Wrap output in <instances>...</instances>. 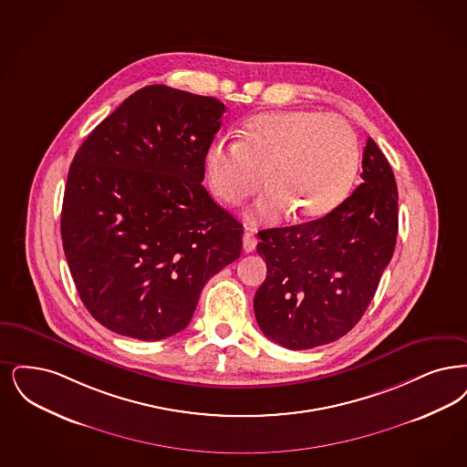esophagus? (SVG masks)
I'll list each match as a JSON object with an SVG mask.
<instances>
[{
    "instance_id": "esophagus-1",
    "label": "esophagus",
    "mask_w": 467,
    "mask_h": 467,
    "mask_svg": "<svg viewBox=\"0 0 467 467\" xmlns=\"http://www.w3.org/2000/svg\"><path fill=\"white\" fill-rule=\"evenodd\" d=\"M255 246H257V238H255V234H254V233L244 231V234H243V250H244L246 254H250V252H254V250H255Z\"/></svg>"
}]
</instances>
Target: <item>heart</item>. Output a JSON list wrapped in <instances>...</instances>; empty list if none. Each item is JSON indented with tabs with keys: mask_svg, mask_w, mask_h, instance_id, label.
<instances>
[{
	"mask_svg": "<svg viewBox=\"0 0 467 467\" xmlns=\"http://www.w3.org/2000/svg\"><path fill=\"white\" fill-rule=\"evenodd\" d=\"M359 167L353 129L337 116L317 111L264 112L248 119L240 140L219 139L206 150L212 192L240 205L262 184L269 191L252 219L271 224L292 212L299 223L336 210L351 192Z\"/></svg>",
	"mask_w": 467,
	"mask_h": 467,
	"instance_id": "obj_1",
	"label": "heart"
}]
</instances>
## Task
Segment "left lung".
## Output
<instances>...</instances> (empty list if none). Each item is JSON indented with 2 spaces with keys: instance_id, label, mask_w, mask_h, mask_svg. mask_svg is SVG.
I'll return each instance as SVG.
<instances>
[{
  "instance_id": "left-lung-1",
  "label": "left lung",
  "mask_w": 467,
  "mask_h": 467,
  "mask_svg": "<svg viewBox=\"0 0 467 467\" xmlns=\"http://www.w3.org/2000/svg\"><path fill=\"white\" fill-rule=\"evenodd\" d=\"M361 167L363 182L328 215L259 233L267 276L254 311L262 334L283 348L311 349L346 336L365 315L391 261L398 189L372 139Z\"/></svg>"
}]
</instances>
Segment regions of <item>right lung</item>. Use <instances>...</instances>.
I'll use <instances>...</instances> for the list:
<instances>
[{
	"instance_id": "1",
	"label": "right lung",
	"mask_w": 467,
	"mask_h": 467,
	"mask_svg": "<svg viewBox=\"0 0 467 467\" xmlns=\"http://www.w3.org/2000/svg\"><path fill=\"white\" fill-rule=\"evenodd\" d=\"M224 112L213 97L150 85L76 152L64 254L88 313L119 336L184 330L206 281L242 254L243 225L202 184Z\"/></svg>"
}]
</instances>
